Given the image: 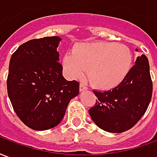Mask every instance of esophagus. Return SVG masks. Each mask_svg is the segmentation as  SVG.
<instances>
[{
  "label": "esophagus",
  "mask_w": 157,
  "mask_h": 157,
  "mask_svg": "<svg viewBox=\"0 0 157 157\" xmlns=\"http://www.w3.org/2000/svg\"><path fill=\"white\" fill-rule=\"evenodd\" d=\"M86 89H87L86 86L84 83L81 82V83H80V91H81V92H84Z\"/></svg>",
  "instance_id": "1"
}]
</instances>
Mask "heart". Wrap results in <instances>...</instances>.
Instances as JSON below:
<instances>
[{"instance_id":"obj_1","label":"heart","mask_w":157,"mask_h":157,"mask_svg":"<svg viewBox=\"0 0 157 157\" xmlns=\"http://www.w3.org/2000/svg\"><path fill=\"white\" fill-rule=\"evenodd\" d=\"M131 63L132 53L127 46L109 42L79 44L63 60L71 76L82 77L87 70L90 82L102 90L119 85L128 75Z\"/></svg>"}]
</instances>
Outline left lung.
<instances>
[{
    "label": "left lung",
    "instance_id": "obj_1",
    "mask_svg": "<svg viewBox=\"0 0 157 157\" xmlns=\"http://www.w3.org/2000/svg\"><path fill=\"white\" fill-rule=\"evenodd\" d=\"M152 90L148 59L142 55L119 85L107 92L93 91L98 100L89 109V114L105 131L128 130L145 114L151 100Z\"/></svg>",
    "mask_w": 157,
    "mask_h": 157
}]
</instances>
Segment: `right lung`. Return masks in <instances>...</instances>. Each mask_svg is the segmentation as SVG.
<instances>
[{"mask_svg": "<svg viewBox=\"0 0 157 157\" xmlns=\"http://www.w3.org/2000/svg\"><path fill=\"white\" fill-rule=\"evenodd\" d=\"M60 38L31 39L12 54L6 80L12 108L21 121L35 130L59 124L71 99L79 94L77 81H67L56 50Z\"/></svg>", "mask_w": 157, "mask_h": 157, "instance_id": "right-lung-1", "label": "right lung"}]
</instances>
